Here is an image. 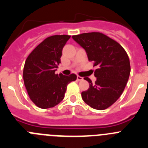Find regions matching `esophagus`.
<instances>
[{
  "label": "esophagus",
  "mask_w": 148,
  "mask_h": 148,
  "mask_svg": "<svg viewBox=\"0 0 148 148\" xmlns=\"http://www.w3.org/2000/svg\"><path fill=\"white\" fill-rule=\"evenodd\" d=\"M77 80L78 81H82V80H83V78H82V77H81V76H77Z\"/></svg>",
  "instance_id": "34e87169"
}]
</instances>
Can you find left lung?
Instances as JSON below:
<instances>
[{
  "instance_id": "obj_1",
  "label": "left lung",
  "mask_w": 148,
  "mask_h": 148,
  "mask_svg": "<svg viewBox=\"0 0 148 148\" xmlns=\"http://www.w3.org/2000/svg\"><path fill=\"white\" fill-rule=\"evenodd\" d=\"M73 38L85 49L89 61L98 69L92 84L84 78L90 87L82 92L84 101L92 108L102 110L118 100L125 90L130 73V60L125 49L116 40L101 32L73 35Z\"/></svg>"
}]
</instances>
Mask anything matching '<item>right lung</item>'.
I'll list each match as a JSON object with an SVG mask.
<instances>
[{"label":"right lung","mask_w":148,"mask_h":148,"mask_svg":"<svg viewBox=\"0 0 148 148\" xmlns=\"http://www.w3.org/2000/svg\"><path fill=\"white\" fill-rule=\"evenodd\" d=\"M70 35L49 36L32 51L25 61L23 78L29 99L42 109L53 108L64 98L68 84L76 75L56 74L61 63L63 47Z\"/></svg>","instance_id":"1"}]
</instances>
